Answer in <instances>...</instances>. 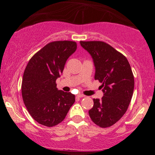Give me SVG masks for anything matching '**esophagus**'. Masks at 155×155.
I'll use <instances>...</instances> for the list:
<instances>
[{"instance_id": "obj_1", "label": "esophagus", "mask_w": 155, "mask_h": 155, "mask_svg": "<svg viewBox=\"0 0 155 155\" xmlns=\"http://www.w3.org/2000/svg\"><path fill=\"white\" fill-rule=\"evenodd\" d=\"M76 97H79V98H81V97H85V95H82V94H78V95H76Z\"/></svg>"}]
</instances>
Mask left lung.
<instances>
[{"mask_svg":"<svg viewBox=\"0 0 155 155\" xmlns=\"http://www.w3.org/2000/svg\"><path fill=\"white\" fill-rule=\"evenodd\" d=\"M91 55L95 68V79L102 83L104 96L93 99L89 115L101 127L113 125L128 108L133 90L134 77L127 58L104 41H80Z\"/></svg>","mask_w":155,"mask_h":155,"instance_id":"8db88e82","label":"left lung"}]
</instances>
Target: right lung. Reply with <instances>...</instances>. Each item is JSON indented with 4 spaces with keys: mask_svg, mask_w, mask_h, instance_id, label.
I'll return each mask as SVG.
<instances>
[{
    "mask_svg": "<svg viewBox=\"0 0 155 155\" xmlns=\"http://www.w3.org/2000/svg\"><path fill=\"white\" fill-rule=\"evenodd\" d=\"M76 47V42L71 41L51 42L35 53L27 65L22 82V99L39 124L53 127L60 123L75 102V95L57 88L56 80Z\"/></svg>",
    "mask_w": 155,
    "mask_h": 155,
    "instance_id": "obj_1",
    "label": "right lung"
}]
</instances>
